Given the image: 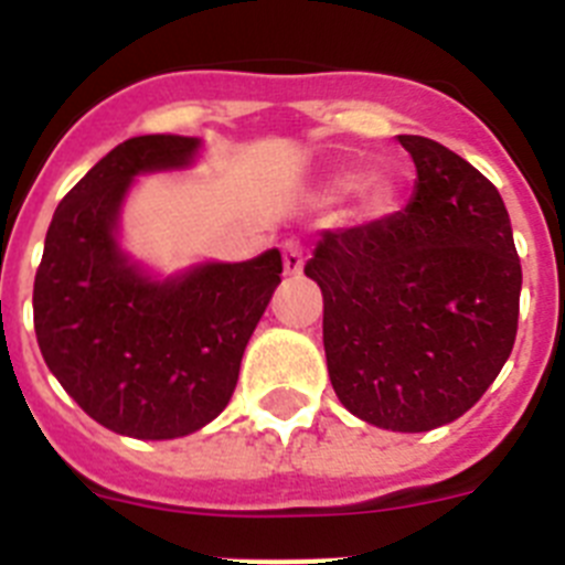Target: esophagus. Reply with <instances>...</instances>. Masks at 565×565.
I'll list each match as a JSON object with an SVG mask.
<instances>
[{
	"mask_svg": "<svg viewBox=\"0 0 565 565\" xmlns=\"http://www.w3.org/2000/svg\"><path fill=\"white\" fill-rule=\"evenodd\" d=\"M306 266V252L299 246V239H286L282 246V268H286L288 277H299Z\"/></svg>",
	"mask_w": 565,
	"mask_h": 565,
	"instance_id": "34e87169",
	"label": "esophagus"
}]
</instances>
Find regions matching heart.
<instances>
[{
  "mask_svg": "<svg viewBox=\"0 0 565 565\" xmlns=\"http://www.w3.org/2000/svg\"><path fill=\"white\" fill-rule=\"evenodd\" d=\"M356 186V178L353 174H348V178H339L337 183H333V189L337 192H348V189ZM393 203V186L387 181H373L364 186L362 192V206L367 209V212L379 214V212H387Z\"/></svg>",
  "mask_w": 565,
  "mask_h": 565,
  "instance_id": "1",
  "label": "heart"
}]
</instances>
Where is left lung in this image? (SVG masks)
I'll return each mask as SVG.
<instances>
[{"label":"left lung","instance_id":"8db88e82","mask_svg":"<svg viewBox=\"0 0 565 565\" xmlns=\"http://www.w3.org/2000/svg\"><path fill=\"white\" fill-rule=\"evenodd\" d=\"M416 163L407 209L326 228L306 263L339 402L384 430L456 422L512 353L521 257L501 194L461 154L398 135Z\"/></svg>","mask_w":565,"mask_h":565}]
</instances>
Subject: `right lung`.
Listing matches in <instances>:
<instances>
[{
	"label": "right lung",
	"instance_id": "obj_1",
	"mask_svg": "<svg viewBox=\"0 0 565 565\" xmlns=\"http://www.w3.org/2000/svg\"><path fill=\"white\" fill-rule=\"evenodd\" d=\"M186 135L118 143L64 194L33 282L39 348L76 404L107 430L178 438L226 411L239 359L279 286L277 248L152 282L115 246V217L138 172L183 167Z\"/></svg>",
	"mask_w": 565,
	"mask_h": 565
}]
</instances>
